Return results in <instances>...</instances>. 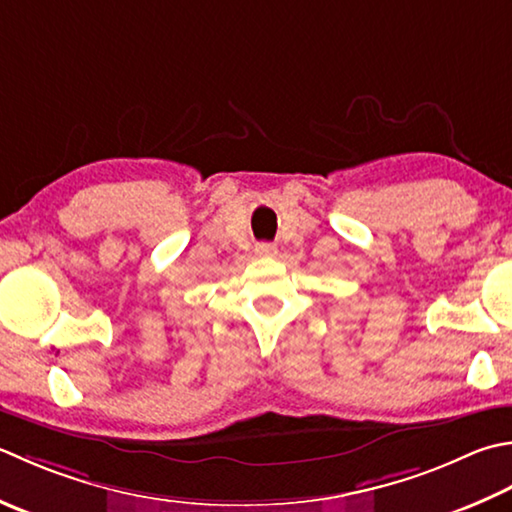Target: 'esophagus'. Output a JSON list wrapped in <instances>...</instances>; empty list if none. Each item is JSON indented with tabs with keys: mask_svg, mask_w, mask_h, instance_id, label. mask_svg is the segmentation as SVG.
<instances>
[{
	"mask_svg": "<svg viewBox=\"0 0 512 512\" xmlns=\"http://www.w3.org/2000/svg\"><path fill=\"white\" fill-rule=\"evenodd\" d=\"M255 253H257L259 257H270V255L277 253V248H275L273 244H257V246H255Z\"/></svg>",
	"mask_w": 512,
	"mask_h": 512,
	"instance_id": "esophagus-1",
	"label": "esophagus"
}]
</instances>
